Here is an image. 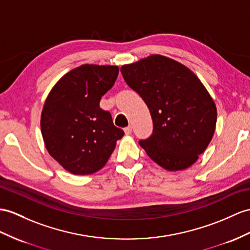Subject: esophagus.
<instances>
[{
	"mask_svg": "<svg viewBox=\"0 0 250 250\" xmlns=\"http://www.w3.org/2000/svg\"><path fill=\"white\" fill-rule=\"evenodd\" d=\"M124 131H125L126 135H130V133L132 132V127H131V126H127V127H125V128H124Z\"/></svg>",
	"mask_w": 250,
	"mask_h": 250,
	"instance_id": "obj_1",
	"label": "esophagus"
}]
</instances>
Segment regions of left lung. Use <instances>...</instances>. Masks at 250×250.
Instances as JSON below:
<instances>
[{
	"label": "left lung",
	"instance_id": "obj_1",
	"mask_svg": "<svg viewBox=\"0 0 250 250\" xmlns=\"http://www.w3.org/2000/svg\"><path fill=\"white\" fill-rule=\"evenodd\" d=\"M121 73L150 111L153 133L139 141L150 159L167 171L195 163L211 141L217 115L214 102L197 76L161 55L125 64Z\"/></svg>",
	"mask_w": 250,
	"mask_h": 250
}]
</instances>
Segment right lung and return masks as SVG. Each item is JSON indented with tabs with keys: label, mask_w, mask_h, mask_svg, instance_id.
<instances>
[{
	"label": "right lung",
	"mask_w": 250,
	"mask_h": 250,
	"mask_svg": "<svg viewBox=\"0 0 250 250\" xmlns=\"http://www.w3.org/2000/svg\"><path fill=\"white\" fill-rule=\"evenodd\" d=\"M118 75L117 65L83 64L60 78L46 97L40 121L45 147L72 174L99 171L124 136L100 107Z\"/></svg>",
	"instance_id": "add662e5"
}]
</instances>
